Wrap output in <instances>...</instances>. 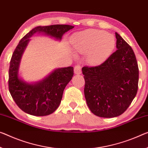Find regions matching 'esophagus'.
I'll return each instance as SVG.
<instances>
[{
  "label": "esophagus",
  "mask_w": 148,
  "mask_h": 148,
  "mask_svg": "<svg viewBox=\"0 0 148 148\" xmlns=\"http://www.w3.org/2000/svg\"><path fill=\"white\" fill-rule=\"evenodd\" d=\"M74 73L76 75H80L81 73V68L79 65H76L74 68Z\"/></svg>",
  "instance_id": "obj_1"
}]
</instances>
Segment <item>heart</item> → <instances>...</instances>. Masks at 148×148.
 <instances>
[{"mask_svg":"<svg viewBox=\"0 0 148 148\" xmlns=\"http://www.w3.org/2000/svg\"><path fill=\"white\" fill-rule=\"evenodd\" d=\"M71 43L74 51L87 53V60L92 65H99L110 56L116 45L115 38L104 30L90 29L73 36Z\"/></svg>","mask_w":148,"mask_h":148,"instance_id":"heart-1","label":"heart"}]
</instances>
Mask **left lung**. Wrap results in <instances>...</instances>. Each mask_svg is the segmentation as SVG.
Here are the masks:
<instances>
[{"mask_svg":"<svg viewBox=\"0 0 148 148\" xmlns=\"http://www.w3.org/2000/svg\"><path fill=\"white\" fill-rule=\"evenodd\" d=\"M117 50L99 66L84 67V93L95 115L114 118L124 113L134 99L139 70L132 47L116 32Z\"/></svg>","mask_w":148,"mask_h":148,"instance_id":"1","label":"left lung"}]
</instances>
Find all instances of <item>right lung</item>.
Returning a JSON list of instances; mask_svg holds the SVG:
<instances>
[{
	"instance_id": "add662e5",
	"label": "right lung",
	"mask_w": 148,
	"mask_h": 148,
	"mask_svg": "<svg viewBox=\"0 0 148 148\" xmlns=\"http://www.w3.org/2000/svg\"><path fill=\"white\" fill-rule=\"evenodd\" d=\"M74 28L70 25L37 26L20 40L12 54L8 73L9 91L16 104L27 114L43 116L53 113L61 103L65 87L73 76V67L57 68L39 81L27 82L20 76L22 57L34 34L38 33L61 41Z\"/></svg>"
}]
</instances>
